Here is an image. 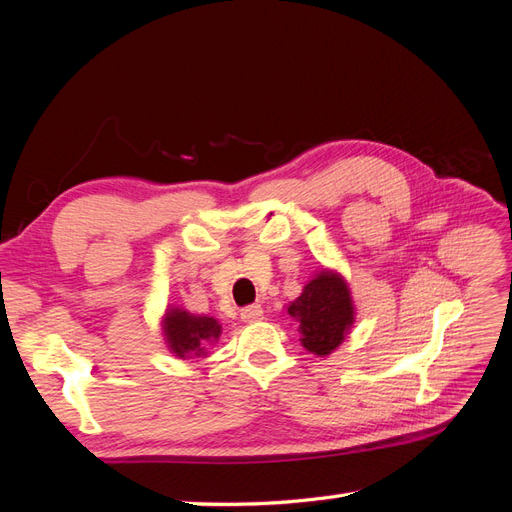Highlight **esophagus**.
<instances>
[{
	"mask_svg": "<svg viewBox=\"0 0 512 512\" xmlns=\"http://www.w3.org/2000/svg\"><path fill=\"white\" fill-rule=\"evenodd\" d=\"M262 307L258 305V303H252V305H245L243 309H241V318H243V322H256V320H262Z\"/></svg>",
	"mask_w": 512,
	"mask_h": 512,
	"instance_id": "1",
	"label": "esophagus"
}]
</instances>
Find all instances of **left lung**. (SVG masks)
I'll return each instance as SVG.
<instances>
[{"label": "left lung", "mask_w": 512, "mask_h": 512, "mask_svg": "<svg viewBox=\"0 0 512 512\" xmlns=\"http://www.w3.org/2000/svg\"><path fill=\"white\" fill-rule=\"evenodd\" d=\"M288 314L299 320L303 346L318 356L333 352L352 324V301L344 280L335 273L322 271L309 282Z\"/></svg>", "instance_id": "left-lung-1"}]
</instances>
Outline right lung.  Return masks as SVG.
Instances as JSON below:
<instances>
[{"label":"right lung","mask_w":512,"mask_h":512,"mask_svg":"<svg viewBox=\"0 0 512 512\" xmlns=\"http://www.w3.org/2000/svg\"><path fill=\"white\" fill-rule=\"evenodd\" d=\"M220 329L218 320L207 316H192L188 312H179V309L166 314V339L179 356L200 354L207 342L220 337Z\"/></svg>","instance_id":"add662e5"}]
</instances>
